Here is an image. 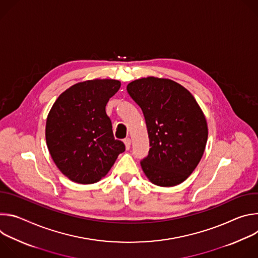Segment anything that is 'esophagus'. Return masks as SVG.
I'll list each match as a JSON object with an SVG mask.
<instances>
[{"label":"esophagus","mask_w":258,"mask_h":258,"mask_svg":"<svg viewBox=\"0 0 258 258\" xmlns=\"http://www.w3.org/2000/svg\"><path fill=\"white\" fill-rule=\"evenodd\" d=\"M124 145H125V148H126V150H128L130 148H131V144H132V141H131V139L130 138H126V139H124Z\"/></svg>","instance_id":"34e87169"}]
</instances>
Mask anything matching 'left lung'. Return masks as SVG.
Wrapping results in <instances>:
<instances>
[{
  "mask_svg": "<svg viewBox=\"0 0 258 258\" xmlns=\"http://www.w3.org/2000/svg\"><path fill=\"white\" fill-rule=\"evenodd\" d=\"M141 107L148 131V156L141 161L154 185L173 187L194 171L205 150L208 128L193 95L179 84L153 77L126 87Z\"/></svg>",
  "mask_w": 258,
  "mask_h": 258,
  "instance_id": "left-lung-1",
  "label": "left lung"
}]
</instances>
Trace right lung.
Here are the masks:
<instances>
[{
	"instance_id": "add662e5",
	"label": "right lung",
	"mask_w": 258,
	"mask_h": 258,
	"mask_svg": "<svg viewBox=\"0 0 258 258\" xmlns=\"http://www.w3.org/2000/svg\"><path fill=\"white\" fill-rule=\"evenodd\" d=\"M120 85L115 80L79 83L53 104L46 122L47 146L57 167L72 181H99L124 152L105 110Z\"/></svg>"
}]
</instances>
